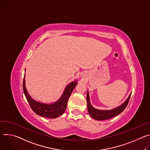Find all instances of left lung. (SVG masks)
Instances as JSON below:
<instances>
[{
    "mask_svg": "<svg viewBox=\"0 0 150 150\" xmlns=\"http://www.w3.org/2000/svg\"><path fill=\"white\" fill-rule=\"evenodd\" d=\"M131 96V94L129 95V97L127 98V100L121 105L117 107V108L112 110H98L94 108L91 105L90 101L89 93L88 92H87V109H88L89 114L93 119L97 120H104L109 119L112 117H114L120 114V113H122L125 109L128 103H129Z\"/></svg>",
    "mask_w": 150,
    "mask_h": 150,
    "instance_id": "8db88e82",
    "label": "left lung"
}]
</instances>
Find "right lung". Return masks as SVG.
Instances as JSON below:
<instances>
[{"mask_svg": "<svg viewBox=\"0 0 150 150\" xmlns=\"http://www.w3.org/2000/svg\"><path fill=\"white\" fill-rule=\"evenodd\" d=\"M77 83V81H75L68 84L59 100L50 104L37 102L31 97L25 87V75L23 79V90L31 109L37 115L47 118L54 119L59 117L65 112L67 106L68 101Z\"/></svg>", "mask_w": 150, "mask_h": 150, "instance_id": "obj_1", "label": "right lung"}]
</instances>
